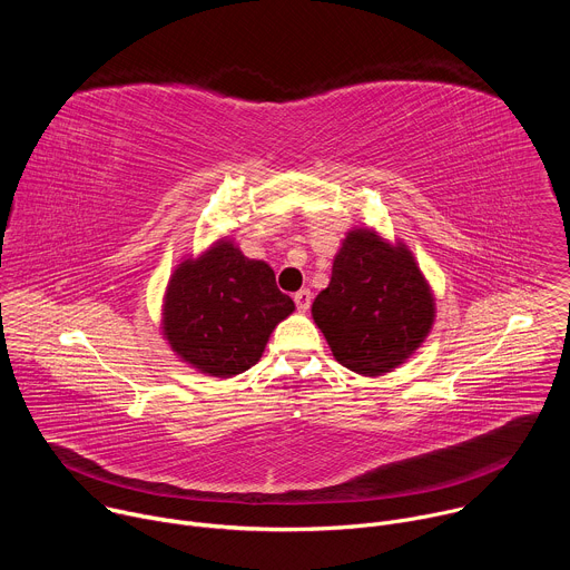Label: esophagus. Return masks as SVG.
Wrapping results in <instances>:
<instances>
[{
	"label": "esophagus",
	"instance_id": "34e87169",
	"mask_svg": "<svg viewBox=\"0 0 570 570\" xmlns=\"http://www.w3.org/2000/svg\"><path fill=\"white\" fill-rule=\"evenodd\" d=\"M293 299H295V306H297L299 311H306V308L311 306V291H308V288H302V291H297V293L293 295Z\"/></svg>",
	"mask_w": 570,
	"mask_h": 570
}]
</instances>
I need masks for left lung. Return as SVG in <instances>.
I'll use <instances>...</instances> for the list:
<instances>
[{"label": "left lung", "instance_id": "1", "mask_svg": "<svg viewBox=\"0 0 570 570\" xmlns=\"http://www.w3.org/2000/svg\"><path fill=\"white\" fill-rule=\"evenodd\" d=\"M313 320L336 361L376 376L409 358L433 324V295L413 255L370 229L347 234L332 282L313 302Z\"/></svg>", "mask_w": 570, "mask_h": 570}]
</instances>
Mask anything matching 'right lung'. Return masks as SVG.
<instances>
[{"label": "right lung", "mask_w": 570, "mask_h": 570, "mask_svg": "<svg viewBox=\"0 0 570 570\" xmlns=\"http://www.w3.org/2000/svg\"><path fill=\"white\" fill-rule=\"evenodd\" d=\"M293 308L268 264L243 257L223 240L174 273L165 299V336L187 363L227 379L262 358L277 322Z\"/></svg>", "instance_id": "1"}]
</instances>
